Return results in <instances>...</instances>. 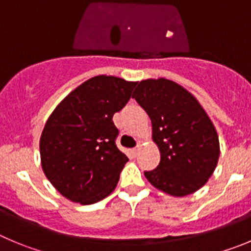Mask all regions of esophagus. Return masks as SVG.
Returning <instances> with one entry per match:
<instances>
[{
  "instance_id": "34e87169",
  "label": "esophagus",
  "mask_w": 251,
  "mask_h": 251,
  "mask_svg": "<svg viewBox=\"0 0 251 251\" xmlns=\"http://www.w3.org/2000/svg\"><path fill=\"white\" fill-rule=\"evenodd\" d=\"M139 147H136V149H132V150H131V153H132L133 154V156H136V154L137 153H139Z\"/></svg>"
}]
</instances>
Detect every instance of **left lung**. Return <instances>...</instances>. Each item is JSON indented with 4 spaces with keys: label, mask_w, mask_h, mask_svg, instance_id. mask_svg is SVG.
Wrapping results in <instances>:
<instances>
[{
    "label": "left lung",
    "mask_w": 251,
    "mask_h": 251,
    "mask_svg": "<svg viewBox=\"0 0 251 251\" xmlns=\"http://www.w3.org/2000/svg\"><path fill=\"white\" fill-rule=\"evenodd\" d=\"M132 98L151 119L152 140L160 150L156 170L147 181L172 197L202 188L218 165V133L205 110L187 89L165 78L145 79Z\"/></svg>",
    "instance_id": "1"
}]
</instances>
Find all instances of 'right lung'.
<instances>
[{
  "mask_svg": "<svg viewBox=\"0 0 251 251\" xmlns=\"http://www.w3.org/2000/svg\"><path fill=\"white\" fill-rule=\"evenodd\" d=\"M137 81L112 75L88 79L53 112L39 140L41 165L53 187L67 200L94 204L118 186L128 158L115 145V112L130 100Z\"/></svg>",
  "mask_w": 251,
  "mask_h": 251,
  "instance_id": "right-lung-1",
  "label": "right lung"
}]
</instances>
